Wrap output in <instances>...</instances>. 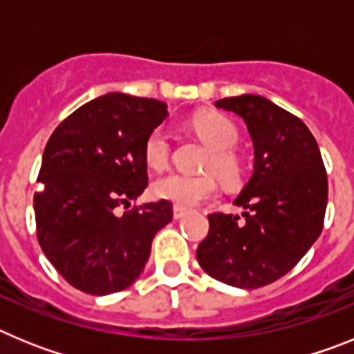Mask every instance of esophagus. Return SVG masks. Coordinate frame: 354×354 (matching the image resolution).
<instances>
[{
  "label": "esophagus",
  "mask_w": 354,
  "mask_h": 354,
  "mask_svg": "<svg viewBox=\"0 0 354 354\" xmlns=\"http://www.w3.org/2000/svg\"><path fill=\"white\" fill-rule=\"evenodd\" d=\"M187 209H184V207H179V205H175L174 207V218L175 220H180V218H184V216L187 214Z\"/></svg>",
  "instance_id": "esophagus-1"
}]
</instances>
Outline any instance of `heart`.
Here are the masks:
<instances>
[{"label":"heart","mask_w":354,"mask_h":354,"mask_svg":"<svg viewBox=\"0 0 354 354\" xmlns=\"http://www.w3.org/2000/svg\"><path fill=\"white\" fill-rule=\"evenodd\" d=\"M193 129L200 140L211 147V154L205 161L207 170L216 175L225 184H237L243 174L241 161L232 152L239 140V131L227 117L218 113H204L193 118ZM170 134L167 129L158 127L147 136L143 145V158L150 168L161 170L170 159ZM218 189V183L212 174L189 175L180 171H170L162 175L152 186V193L158 198L170 200L179 207H195L200 202L211 198Z\"/></svg>","instance_id":"1"}]
</instances>
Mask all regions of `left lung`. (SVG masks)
I'll list each match as a JSON object with an SVG mask.
<instances>
[{"label":"left lung","mask_w":354,"mask_h":354,"mask_svg":"<svg viewBox=\"0 0 354 354\" xmlns=\"http://www.w3.org/2000/svg\"><path fill=\"white\" fill-rule=\"evenodd\" d=\"M216 108L239 115L253 142V174L234 204L243 218L209 214L196 250L202 270L239 289L289 273L321 236L328 204L326 168L308 127L266 97H225Z\"/></svg>","instance_id":"obj_1"}]
</instances>
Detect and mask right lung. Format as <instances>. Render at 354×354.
<instances>
[{
	"instance_id": "add662e5",
	"label": "right lung",
	"mask_w": 354,
	"mask_h": 354,
	"mask_svg": "<svg viewBox=\"0 0 354 354\" xmlns=\"http://www.w3.org/2000/svg\"><path fill=\"white\" fill-rule=\"evenodd\" d=\"M167 115L165 102L113 92L53 131L33 196L37 239L72 287L93 296L127 289L158 230L174 218L168 200L115 212L147 187L143 145Z\"/></svg>"
}]
</instances>
